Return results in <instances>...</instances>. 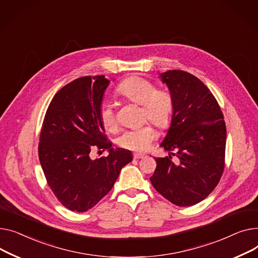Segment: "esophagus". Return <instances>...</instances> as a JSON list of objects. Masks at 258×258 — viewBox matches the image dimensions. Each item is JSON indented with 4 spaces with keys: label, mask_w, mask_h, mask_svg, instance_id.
Here are the masks:
<instances>
[{
    "label": "esophagus",
    "mask_w": 258,
    "mask_h": 258,
    "mask_svg": "<svg viewBox=\"0 0 258 258\" xmlns=\"http://www.w3.org/2000/svg\"><path fill=\"white\" fill-rule=\"evenodd\" d=\"M144 157H146V155L143 154V153H136V152L133 153V158L134 159H142Z\"/></svg>",
    "instance_id": "obj_1"
}]
</instances>
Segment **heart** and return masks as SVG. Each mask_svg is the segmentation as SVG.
<instances>
[{
    "instance_id": "heart-1",
    "label": "heart",
    "mask_w": 258,
    "mask_h": 258,
    "mask_svg": "<svg viewBox=\"0 0 258 258\" xmlns=\"http://www.w3.org/2000/svg\"><path fill=\"white\" fill-rule=\"evenodd\" d=\"M116 93L125 99L143 105V116L154 123L158 128H169L175 114V101L166 90H157L156 85L139 76H131L120 82ZM103 126L107 130L116 128V117L112 106L103 103L100 109ZM156 138V131L150 124L123 132L117 140L119 147L132 151H145L149 149Z\"/></svg>"
}]
</instances>
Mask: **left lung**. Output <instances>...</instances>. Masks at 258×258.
<instances>
[{"label":"left lung","mask_w":258,"mask_h":258,"mask_svg":"<svg viewBox=\"0 0 258 258\" xmlns=\"http://www.w3.org/2000/svg\"><path fill=\"white\" fill-rule=\"evenodd\" d=\"M160 78L174 98L175 114L160 144L169 156L155 158L156 170L150 180L166 200L191 206L215 189L224 172L225 120L216 98L196 76L174 70L160 74Z\"/></svg>","instance_id":"8db88e82"}]
</instances>
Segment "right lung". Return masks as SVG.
Returning a JSON list of instances; mask_svg holds the SVG:
<instances>
[{
    "label": "right lung",
    "instance_id": "1",
    "mask_svg": "<svg viewBox=\"0 0 258 258\" xmlns=\"http://www.w3.org/2000/svg\"><path fill=\"white\" fill-rule=\"evenodd\" d=\"M109 82L104 76L70 82L54 96L43 118L38 145L43 174L58 201L77 213L107 195L132 161L131 151L113 149L104 134L100 109ZM95 147L107 149L109 156L93 160Z\"/></svg>",
    "mask_w": 258,
    "mask_h": 258
}]
</instances>
